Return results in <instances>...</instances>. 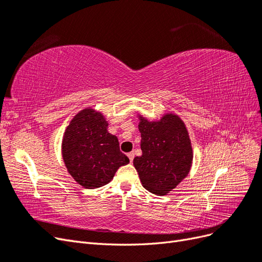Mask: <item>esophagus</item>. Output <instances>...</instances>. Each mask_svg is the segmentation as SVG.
<instances>
[{
    "label": "esophagus",
    "mask_w": 262,
    "mask_h": 262,
    "mask_svg": "<svg viewBox=\"0 0 262 262\" xmlns=\"http://www.w3.org/2000/svg\"><path fill=\"white\" fill-rule=\"evenodd\" d=\"M128 157H129L130 162L132 163V162H133V158H134V152H130V153H128Z\"/></svg>",
    "instance_id": "obj_1"
}]
</instances>
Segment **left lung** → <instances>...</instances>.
Masks as SVG:
<instances>
[{
	"instance_id": "left-lung-1",
	"label": "left lung",
	"mask_w": 262,
	"mask_h": 262,
	"mask_svg": "<svg viewBox=\"0 0 262 262\" xmlns=\"http://www.w3.org/2000/svg\"><path fill=\"white\" fill-rule=\"evenodd\" d=\"M142 155L134 157L142 185L149 192L166 194L184 179L192 163V148L185 123L176 115L149 122L140 117Z\"/></svg>"
}]
</instances>
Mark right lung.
I'll return each instance as SVG.
<instances>
[{
    "label": "right lung",
    "mask_w": 262,
    "mask_h": 262,
    "mask_svg": "<svg viewBox=\"0 0 262 262\" xmlns=\"http://www.w3.org/2000/svg\"><path fill=\"white\" fill-rule=\"evenodd\" d=\"M104 116L84 109L70 122L62 141V156L75 181L86 189L107 185L120 166L129 163L116 136L107 131Z\"/></svg>",
    "instance_id": "1"
}]
</instances>
